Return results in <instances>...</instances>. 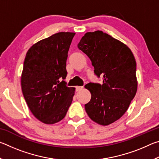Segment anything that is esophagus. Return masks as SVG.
Segmentation results:
<instances>
[{"instance_id": "esophagus-1", "label": "esophagus", "mask_w": 159, "mask_h": 159, "mask_svg": "<svg viewBox=\"0 0 159 159\" xmlns=\"http://www.w3.org/2000/svg\"><path fill=\"white\" fill-rule=\"evenodd\" d=\"M83 88V86H76V91H79L80 90H82Z\"/></svg>"}]
</instances>
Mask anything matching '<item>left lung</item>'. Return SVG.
I'll use <instances>...</instances> for the list:
<instances>
[{
	"label": "left lung",
	"instance_id": "left-lung-1",
	"mask_svg": "<svg viewBox=\"0 0 159 159\" xmlns=\"http://www.w3.org/2000/svg\"><path fill=\"white\" fill-rule=\"evenodd\" d=\"M79 49L92 62L94 74L102 76V84L89 83L91 99L85 109L93 121L107 125L127 111L138 88L136 61L127 45L102 31L88 32L82 37Z\"/></svg>",
	"mask_w": 159,
	"mask_h": 159
}]
</instances>
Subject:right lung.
Wrapping results in <instances>:
<instances>
[{
  "label": "right lung",
  "instance_id": "right-lung-1",
  "mask_svg": "<svg viewBox=\"0 0 159 159\" xmlns=\"http://www.w3.org/2000/svg\"><path fill=\"white\" fill-rule=\"evenodd\" d=\"M75 33L60 32L34 44L26 53L21 78L26 104L45 124L62 120L74 95L64 81L68 51Z\"/></svg>",
  "mask_w": 159,
  "mask_h": 159
}]
</instances>
